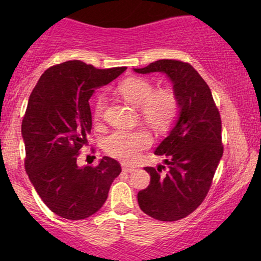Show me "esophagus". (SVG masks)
<instances>
[{"label": "esophagus", "instance_id": "34e87169", "mask_svg": "<svg viewBox=\"0 0 261 261\" xmlns=\"http://www.w3.org/2000/svg\"><path fill=\"white\" fill-rule=\"evenodd\" d=\"M122 170L124 171V172H133V171L137 170V167L134 166H130V165H127V164H122Z\"/></svg>", "mask_w": 261, "mask_h": 261}]
</instances>
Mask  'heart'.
<instances>
[{
    "label": "heart",
    "mask_w": 261,
    "mask_h": 261,
    "mask_svg": "<svg viewBox=\"0 0 261 261\" xmlns=\"http://www.w3.org/2000/svg\"><path fill=\"white\" fill-rule=\"evenodd\" d=\"M117 91L132 105L139 106L146 122L158 129L171 126L179 114L180 103L176 91L164 88L155 90L151 81L142 77H132L121 82ZM106 98L97 96L94 105V116L99 120L105 114ZM153 139L145 129H119L107 135L103 140L106 152L114 158L132 163L139 154L151 146Z\"/></svg>",
    "instance_id": "obj_1"
}]
</instances>
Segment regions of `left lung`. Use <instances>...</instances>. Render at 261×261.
Masks as SVG:
<instances>
[{"instance_id": "8db88e82", "label": "left lung", "mask_w": 261, "mask_h": 261, "mask_svg": "<svg viewBox=\"0 0 261 261\" xmlns=\"http://www.w3.org/2000/svg\"><path fill=\"white\" fill-rule=\"evenodd\" d=\"M134 71L166 73L180 103L176 127L154 152L165 158L166 173V166L145 167L151 181L139 191V206L155 220H181L204 201L223 154L220 112L208 84L189 63L162 59Z\"/></svg>"}]
</instances>
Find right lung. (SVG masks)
Returning <instances> with one entry per match:
<instances>
[{"instance_id": "1", "label": "right lung", "mask_w": 261, "mask_h": 261, "mask_svg": "<svg viewBox=\"0 0 261 261\" xmlns=\"http://www.w3.org/2000/svg\"><path fill=\"white\" fill-rule=\"evenodd\" d=\"M126 69H96L69 60L48 67L32 91L21 124L24 169L56 215L83 220L98 212L121 172L120 163L109 156L98 165L83 167L77 158L91 129L89 98Z\"/></svg>"}]
</instances>
